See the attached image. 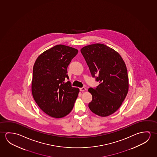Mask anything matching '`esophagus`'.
I'll return each instance as SVG.
<instances>
[{
	"mask_svg": "<svg viewBox=\"0 0 157 157\" xmlns=\"http://www.w3.org/2000/svg\"><path fill=\"white\" fill-rule=\"evenodd\" d=\"M80 90L81 91H84L86 90V88L85 87H82V88H80Z\"/></svg>",
	"mask_w": 157,
	"mask_h": 157,
	"instance_id": "obj_1",
	"label": "esophagus"
}]
</instances>
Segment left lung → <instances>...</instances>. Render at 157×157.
Masks as SVG:
<instances>
[{"label":"left lung","instance_id":"left-lung-1","mask_svg":"<svg viewBox=\"0 0 157 157\" xmlns=\"http://www.w3.org/2000/svg\"><path fill=\"white\" fill-rule=\"evenodd\" d=\"M81 52L93 77L99 82L96 88H90L92 100L88 107L101 117L115 113L122 105L129 90L127 67L121 55L101 44L86 46Z\"/></svg>","mask_w":157,"mask_h":157}]
</instances>
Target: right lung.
Returning a JSON list of instances; mask_svg holds the SVG:
<instances>
[{
  "label": "right lung",
  "instance_id": "1",
  "mask_svg": "<svg viewBox=\"0 0 157 157\" xmlns=\"http://www.w3.org/2000/svg\"><path fill=\"white\" fill-rule=\"evenodd\" d=\"M78 50L63 45H56L37 58L33 70L32 92L40 109L51 117L59 118L68 115L80 90L72 87L67 67Z\"/></svg>",
  "mask_w": 157,
  "mask_h": 157
}]
</instances>
